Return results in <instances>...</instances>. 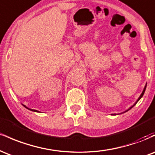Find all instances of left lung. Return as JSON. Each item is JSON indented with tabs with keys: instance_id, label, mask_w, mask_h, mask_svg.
<instances>
[{
	"instance_id": "1",
	"label": "left lung",
	"mask_w": 155,
	"mask_h": 155,
	"mask_svg": "<svg viewBox=\"0 0 155 155\" xmlns=\"http://www.w3.org/2000/svg\"><path fill=\"white\" fill-rule=\"evenodd\" d=\"M146 87H147V84H146V85H145L144 88H143V91H142V93H141V94H140V95L139 96V97H138V100H137V101H136V103H135V104H133V106H130V108H128V109H127V110H126V111H124V112H122V113H119V114H112V115H118V114H123V113H124V112H126V111H129V110H130V109H131V108H132L133 107V106H135V105H136V104H137V103H138V101H139V100H140V98H141V97H143V94H144V92H145V90H146Z\"/></svg>"
}]
</instances>
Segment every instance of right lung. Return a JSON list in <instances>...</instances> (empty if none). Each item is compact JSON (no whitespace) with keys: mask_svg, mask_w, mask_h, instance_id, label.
I'll return each mask as SVG.
<instances>
[{"mask_svg":"<svg viewBox=\"0 0 155 155\" xmlns=\"http://www.w3.org/2000/svg\"><path fill=\"white\" fill-rule=\"evenodd\" d=\"M22 105H23V104H22ZM23 106H24V107H25L26 108H28V109L31 110V111H35V112H39L38 111H37V110H35V109H31V108H28V107H27L26 106H25V105H23Z\"/></svg>","mask_w":155,"mask_h":155,"instance_id":"right-lung-1","label":"right lung"}]
</instances>
